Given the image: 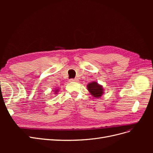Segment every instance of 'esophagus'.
Returning a JSON list of instances; mask_svg holds the SVG:
<instances>
[{
    "label": "esophagus",
    "mask_w": 153,
    "mask_h": 153,
    "mask_svg": "<svg viewBox=\"0 0 153 153\" xmlns=\"http://www.w3.org/2000/svg\"><path fill=\"white\" fill-rule=\"evenodd\" d=\"M76 80H77L76 79H73V78H71V79L69 80V81L71 82H75V81H76Z\"/></svg>",
    "instance_id": "34e87169"
}]
</instances>
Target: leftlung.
I'll return each instance as SVG.
<instances>
[{
	"label": "left lung",
	"instance_id": "8db88e82",
	"mask_svg": "<svg viewBox=\"0 0 153 153\" xmlns=\"http://www.w3.org/2000/svg\"><path fill=\"white\" fill-rule=\"evenodd\" d=\"M87 89L90 93L95 98H100L103 94V89L102 87L95 82L89 83L87 85Z\"/></svg>",
	"mask_w": 153,
	"mask_h": 153
}]
</instances>
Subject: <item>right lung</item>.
I'll use <instances>...</instances> for the list:
<instances>
[{
  "mask_svg": "<svg viewBox=\"0 0 153 153\" xmlns=\"http://www.w3.org/2000/svg\"><path fill=\"white\" fill-rule=\"evenodd\" d=\"M56 92H57V91H56Z\"/></svg>",
  "mask_w": 153,
  "mask_h": 153,
  "instance_id": "right-lung-1",
  "label": "right lung"
}]
</instances>
